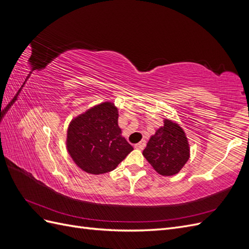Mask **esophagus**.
I'll return each instance as SVG.
<instances>
[{
	"label": "esophagus",
	"mask_w": 249,
	"mask_h": 249,
	"mask_svg": "<svg viewBox=\"0 0 249 249\" xmlns=\"http://www.w3.org/2000/svg\"><path fill=\"white\" fill-rule=\"evenodd\" d=\"M144 146H145V141L144 140H142V141L136 143V144L134 145V147L137 148V149H143V148H144Z\"/></svg>",
	"instance_id": "esophagus-1"
}]
</instances>
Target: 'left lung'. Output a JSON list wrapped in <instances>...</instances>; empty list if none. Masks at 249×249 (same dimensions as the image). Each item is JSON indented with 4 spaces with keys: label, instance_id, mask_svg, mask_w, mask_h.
Masks as SVG:
<instances>
[{
    "label": "left lung",
    "instance_id": "1",
    "mask_svg": "<svg viewBox=\"0 0 249 249\" xmlns=\"http://www.w3.org/2000/svg\"><path fill=\"white\" fill-rule=\"evenodd\" d=\"M142 154L159 175L170 177L184 167L190 157V148L182 127L165 119L164 125L150 137Z\"/></svg>",
    "mask_w": 249,
    "mask_h": 249
}]
</instances>
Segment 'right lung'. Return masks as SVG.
Returning <instances> with one entry per match:
<instances>
[{"instance_id":"right-lung-1","label":"right lung","mask_w":249,"mask_h":249,"mask_svg":"<svg viewBox=\"0 0 249 249\" xmlns=\"http://www.w3.org/2000/svg\"><path fill=\"white\" fill-rule=\"evenodd\" d=\"M66 146L74 163L91 175L114 170L133 150L122 136L118 110L110 102L97 105L71 120Z\"/></svg>"}]
</instances>
